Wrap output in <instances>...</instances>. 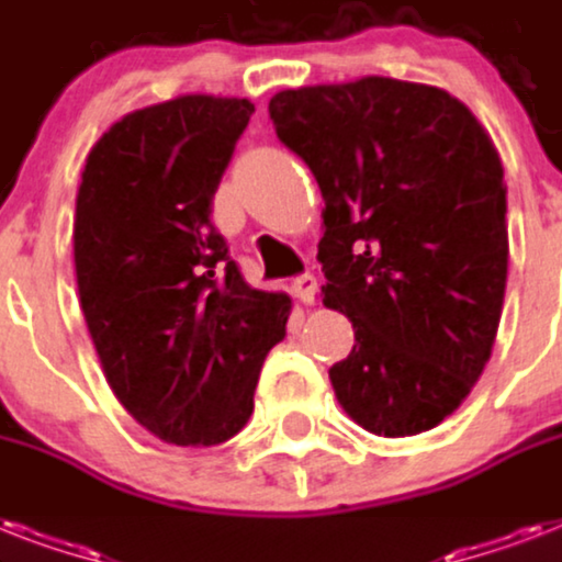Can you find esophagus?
Listing matches in <instances>:
<instances>
[{"label":"esophagus","mask_w":562,"mask_h":562,"mask_svg":"<svg viewBox=\"0 0 562 562\" xmlns=\"http://www.w3.org/2000/svg\"><path fill=\"white\" fill-rule=\"evenodd\" d=\"M291 291H294V297H297L300 303H315V297H317L315 273H300V277H294V282H291Z\"/></svg>","instance_id":"esophagus-1"}]
</instances>
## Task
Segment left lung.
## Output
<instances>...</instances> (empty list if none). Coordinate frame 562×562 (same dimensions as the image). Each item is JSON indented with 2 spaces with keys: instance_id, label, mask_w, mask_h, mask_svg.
<instances>
[{
  "instance_id": "left-lung-1",
  "label": "left lung",
  "mask_w": 562,
  "mask_h": 562,
  "mask_svg": "<svg viewBox=\"0 0 562 562\" xmlns=\"http://www.w3.org/2000/svg\"><path fill=\"white\" fill-rule=\"evenodd\" d=\"M268 113L326 203L324 303L356 329L335 396L373 435L435 428L479 382L505 303L493 139L446 90L379 75L282 90Z\"/></svg>"
}]
</instances>
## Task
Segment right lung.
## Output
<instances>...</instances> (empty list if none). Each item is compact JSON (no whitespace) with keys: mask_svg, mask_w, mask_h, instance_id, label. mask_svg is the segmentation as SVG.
I'll return each mask as SVG.
<instances>
[{"mask_svg":"<svg viewBox=\"0 0 562 562\" xmlns=\"http://www.w3.org/2000/svg\"><path fill=\"white\" fill-rule=\"evenodd\" d=\"M254 104L180 95L101 136L75 201V277L101 368L127 414L166 443L245 428L291 300L247 285L212 198Z\"/></svg>","mask_w":562,"mask_h":562,"instance_id":"1","label":"right lung"}]
</instances>
